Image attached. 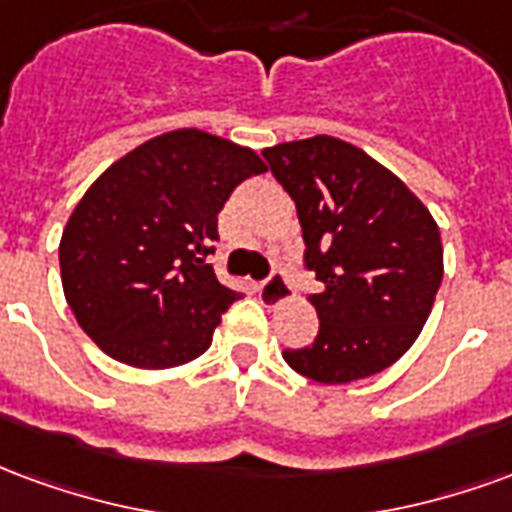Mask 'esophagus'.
Listing matches in <instances>:
<instances>
[{"label": "esophagus", "mask_w": 512, "mask_h": 512, "mask_svg": "<svg viewBox=\"0 0 512 512\" xmlns=\"http://www.w3.org/2000/svg\"><path fill=\"white\" fill-rule=\"evenodd\" d=\"M259 297L267 308H275V305H281L292 297V283L283 272H272L267 281L259 283Z\"/></svg>", "instance_id": "34e87169"}]
</instances>
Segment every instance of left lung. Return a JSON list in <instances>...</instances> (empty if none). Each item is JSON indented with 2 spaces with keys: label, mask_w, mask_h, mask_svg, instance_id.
Listing matches in <instances>:
<instances>
[{
  "label": "left lung",
  "mask_w": 512,
  "mask_h": 512,
  "mask_svg": "<svg viewBox=\"0 0 512 512\" xmlns=\"http://www.w3.org/2000/svg\"><path fill=\"white\" fill-rule=\"evenodd\" d=\"M297 204L319 335L286 349L294 371L322 384L374 376L417 341L442 283V237L423 201L363 149L333 136L261 152Z\"/></svg>",
  "instance_id": "1"
}]
</instances>
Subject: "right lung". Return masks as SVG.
Wrapping results in <instances>:
<instances>
[{
  "instance_id": "add662e5",
  "label": "right lung",
  "mask_w": 512,
  "mask_h": 512,
  "mask_svg": "<svg viewBox=\"0 0 512 512\" xmlns=\"http://www.w3.org/2000/svg\"><path fill=\"white\" fill-rule=\"evenodd\" d=\"M261 171L251 147L182 128L130 149L89 185L62 231L59 270L76 322L108 357L174 368L210 349L240 297L207 264L218 212Z\"/></svg>"
}]
</instances>
